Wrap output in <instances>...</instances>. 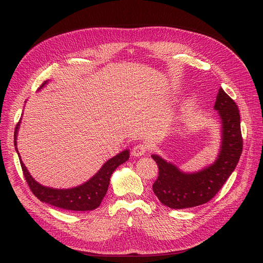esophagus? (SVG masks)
<instances>
[{
	"instance_id": "1",
	"label": "esophagus",
	"mask_w": 263,
	"mask_h": 263,
	"mask_svg": "<svg viewBox=\"0 0 263 263\" xmlns=\"http://www.w3.org/2000/svg\"><path fill=\"white\" fill-rule=\"evenodd\" d=\"M146 151H147V147L144 144H137L132 149V155L134 157H142L146 154Z\"/></svg>"
}]
</instances>
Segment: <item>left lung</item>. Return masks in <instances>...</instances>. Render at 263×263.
Here are the masks:
<instances>
[{
  "mask_svg": "<svg viewBox=\"0 0 263 263\" xmlns=\"http://www.w3.org/2000/svg\"><path fill=\"white\" fill-rule=\"evenodd\" d=\"M214 109L222 124L220 147L209 166L195 173H184L160 156H151L159 167L153 190L159 200L172 209L193 208L208 202L222 189L240 160L243 140L239 108L223 88L218 90Z\"/></svg>",
  "mask_w": 263,
  "mask_h": 263,
  "instance_id": "8db88e82",
  "label": "left lung"
}]
</instances>
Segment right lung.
<instances>
[{"label": "right lung", "mask_w": 263, "mask_h": 263, "mask_svg": "<svg viewBox=\"0 0 263 263\" xmlns=\"http://www.w3.org/2000/svg\"><path fill=\"white\" fill-rule=\"evenodd\" d=\"M48 83L49 81H45L39 89L45 87ZM20 122L21 119L15 129L13 143H15V148L20 160L25 180L27 184H29L31 191L33 192V194L40 201L65 210L91 211L98 208L107 192L110 176H112L113 172L119 166V165L128 161L130 157V151L126 149L121 151L118 155H116L115 157H113L112 159L107 160L102 165V167L97 172V174H95L89 180H87L83 184L70 189H53L45 186L37 182L31 176V174L27 171L26 166L21 160L20 154L17 148V135L20 127Z\"/></svg>", "instance_id": "right-lung-1"}]
</instances>
